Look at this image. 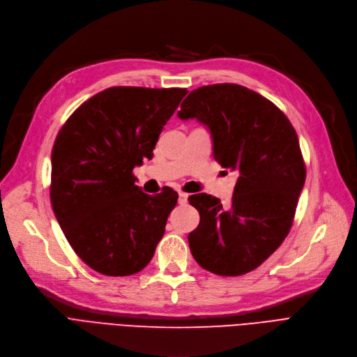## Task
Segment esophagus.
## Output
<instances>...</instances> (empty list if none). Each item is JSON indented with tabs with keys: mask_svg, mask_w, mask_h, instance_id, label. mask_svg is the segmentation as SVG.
Segmentation results:
<instances>
[{
	"mask_svg": "<svg viewBox=\"0 0 357 357\" xmlns=\"http://www.w3.org/2000/svg\"><path fill=\"white\" fill-rule=\"evenodd\" d=\"M188 197H189L188 193L180 192L178 193V203H180V205H185V203H188Z\"/></svg>",
	"mask_w": 357,
	"mask_h": 357,
	"instance_id": "1",
	"label": "esophagus"
}]
</instances>
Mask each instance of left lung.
<instances>
[{
	"mask_svg": "<svg viewBox=\"0 0 357 357\" xmlns=\"http://www.w3.org/2000/svg\"><path fill=\"white\" fill-rule=\"evenodd\" d=\"M211 132L213 157L238 172L232 200L199 193L189 197L200 222L189 234L195 260L219 276L257 268L289 234L305 183L298 135L283 112L238 84L193 90L177 113Z\"/></svg>",
	"mask_w": 357,
	"mask_h": 357,
	"instance_id": "obj_1",
	"label": "left lung"
}]
</instances>
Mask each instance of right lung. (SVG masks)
<instances>
[{
  "label": "right lung",
  "instance_id": "right-lung-1",
  "mask_svg": "<svg viewBox=\"0 0 357 357\" xmlns=\"http://www.w3.org/2000/svg\"><path fill=\"white\" fill-rule=\"evenodd\" d=\"M185 89L112 87L89 98L52 148L50 202L78 257L107 276H129L152 259L177 192L149 196L132 169L152 158Z\"/></svg>",
  "mask_w": 357,
  "mask_h": 357
}]
</instances>
